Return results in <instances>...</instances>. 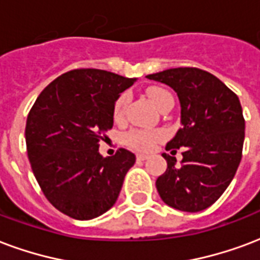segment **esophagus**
Wrapping results in <instances>:
<instances>
[{
  "instance_id": "34e87169",
  "label": "esophagus",
  "mask_w": 260,
  "mask_h": 260,
  "mask_svg": "<svg viewBox=\"0 0 260 260\" xmlns=\"http://www.w3.org/2000/svg\"><path fill=\"white\" fill-rule=\"evenodd\" d=\"M148 155H146V154H138V155H136V159H138V161H146Z\"/></svg>"
}]
</instances>
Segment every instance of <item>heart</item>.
Wrapping results in <instances>:
<instances>
[{
  "label": "heart",
  "mask_w": 260,
  "mask_h": 260,
  "mask_svg": "<svg viewBox=\"0 0 260 260\" xmlns=\"http://www.w3.org/2000/svg\"><path fill=\"white\" fill-rule=\"evenodd\" d=\"M147 95L151 104L155 106L158 110H162L166 108L168 105H173V96L169 91L161 87H151L147 90ZM128 94L122 92L117 96L116 102L113 105V117L116 121H121L125 114V108L128 104ZM165 138V134L159 129L155 131H143V129H132L125 135V143L131 146L132 148L136 150H142V151H148L154 148L158 142H161L162 139Z\"/></svg>",
  "instance_id": "obj_1"
}]
</instances>
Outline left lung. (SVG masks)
Here are the masks:
<instances>
[{"label":"left lung","mask_w":260,"mask_h":260,"mask_svg":"<svg viewBox=\"0 0 260 260\" xmlns=\"http://www.w3.org/2000/svg\"><path fill=\"white\" fill-rule=\"evenodd\" d=\"M172 87L181 105L183 126L166 151L183 147V161L162 154L168 169L156 178L161 199L173 209L196 213L215 203L240 165L245 121L239 96L218 77L193 67L147 75Z\"/></svg>","instance_id":"8db88e82"}]
</instances>
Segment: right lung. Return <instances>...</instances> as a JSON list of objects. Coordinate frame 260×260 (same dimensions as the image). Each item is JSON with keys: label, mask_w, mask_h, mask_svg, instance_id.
<instances>
[{"label": "right lung", "mask_w": 260, "mask_h": 260, "mask_svg": "<svg viewBox=\"0 0 260 260\" xmlns=\"http://www.w3.org/2000/svg\"><path fill=\"white\" fill-rule=\"evenodd\" d=\"M135 80L102 69H73L54 79L29 110L25 143L34 176L65 215L87 221L116 203L136 156L118 148L104 158L98 147L113 126L117 96Z\"/></svg>", "instance_id": "right-lung-1"}]
</instances>
